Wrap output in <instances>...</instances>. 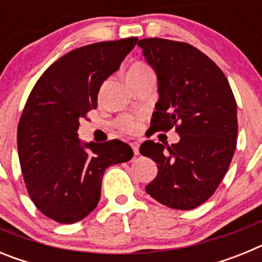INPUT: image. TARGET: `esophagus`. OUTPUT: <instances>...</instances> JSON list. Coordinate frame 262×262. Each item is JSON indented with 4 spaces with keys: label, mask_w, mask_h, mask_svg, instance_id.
<instances>
[{
    "label": "esophagus",
    "mask_w": 262,
    "mask_h": 262,
    "mask_svg": "<svg viewBox=\"0 0 262 262\" xmlns=\"http://www.w3.org/2000/svg\"><path fill=\"white\" fill-rule=\"evenodd\" d=\"M131 148H133V151H134V154L136 155V156H138L139 155V143H136V142H133L131 143Z\"/></svg>",
    "instance_id": "34e87169"
}]
</instances>
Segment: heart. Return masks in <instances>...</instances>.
<instances>
[{"label":"heart","mask_w":262,"mask_h":262,"mask_svg":"<svg viewBox=\"0 0 262 262\" xmlns=\"http://www.w3.org/2000/svg\"><path fill=\"white\" fill-rule=\"evenodd\" d=\"M152 69L151 67L148 66L147 62L143 61H135L131 64V67L127 71V80H131V78L139 77V76H143L145 73H151ZM142 120L143 117L140 115H131V114H124L120 115L115 119V126L123 131L126 134H136L139 133V129L142 128Z\"/></svg>","instance_id":"obj_1"}]
</instances>
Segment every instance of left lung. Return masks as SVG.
<instances>
[{"label": "left lung", "instance_id": "8db88e82", "mask_svg": "<svg viewBox=\"0 0 262 262\" xmlns=\"http://www.w3.org/2000/svg\"><path fill=\"white\" fill-rule=\"evenodd\" d=\"M138 46L159 81L152 131L174 127L180 135L168 151L154 140L140 145L159 169L145 191L170 209H195L215 193L235 154V96L222 69L189 43L149 38Z\"/></svg>", "mask_w": 262, "mask_h": 262}]
</instances>
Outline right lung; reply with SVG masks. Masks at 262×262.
Listing matches in <instances>:
<instances>
[{
	"label": "right lung",
	"mask_w": 262,
	"mask_h": 262,
	"mask_svg": "<svg viewBox=\"0 0 262 262\" xmlns=\"http://www.w3.org/2000/svg\"><path fill=\"white\" fill-rule=\"evenodd\" d=\"M136 41H99L71 51L40 76L27 98L17 131L23 180L36 209L57 223L89 215L99 202L106 168L133 159L131 147L118 139L82 147L77 129L97 108L103 81Z\"/></svg>",
	"instance_id": "1"
}]
</instances>
